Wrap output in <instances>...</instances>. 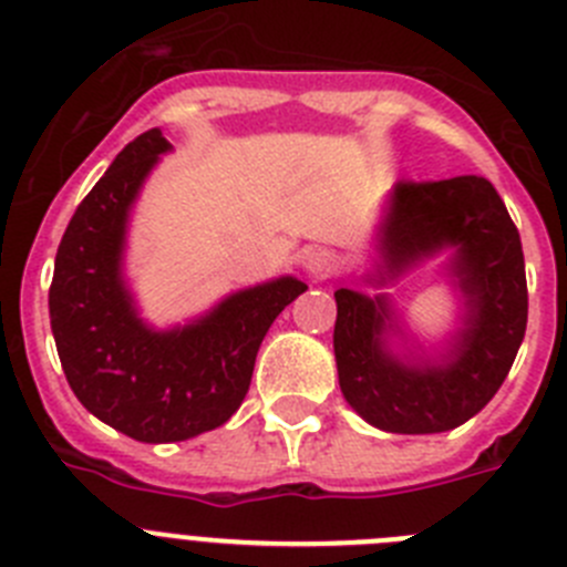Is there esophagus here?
Instances as JSON below:
<instances>
[{
	"label": "esophagus",
	"mask_w": 567,
	"mask_h": 567,
	"mask_svg": "<svg viewBox=\"0 0 567 567\" xmlns=\"http://www.w3.org/2000/svg\"><path fill=\"white\" fill-rule=\"evenodd\" d=\"M303 267L315 280H326L340 269V258L331 249H311L309 256L303 258Z\"/></svg>",
	"instance_id": "1"
}]
</instances>
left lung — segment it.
Listing matches in <instances>:
<instances>
[{
  "instance_id": "obj_1",
  "label": "left lung",
  "mask_w": 567,
  "mask_h": 567,
  "mask_svg": "<svg viewBox=\"0 0 567 567\" xmlns=\"http://www.w3.org/2000/svg\"><path fill=\"white\" fill-rule=\"evenodd\" d=\"M453 244L455 275L470 298V320L453 362L413 368L382 348L385 298L337 289L334 357L342 396L388 433H444L484 410L512 368L528 320L520 233L484 176L402 179L382 227L388 272Z\"/></svg>"
}]
</instances>
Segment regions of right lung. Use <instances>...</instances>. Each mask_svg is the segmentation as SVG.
<instances>
[{"label":"right lung","mask_w":567,"mask_h":567,"mask_svg":"<svg viewBox=\"0 0 567 567\" xmlns=\"http://www.w3.org/2000/svg\"><path fill=\"white\" fill-rule=\"evenodd\" d=\"M168 152L159 128L123 148L83 196L55 252L50 323L78 402L134 441L165 444L219 427L249 391L272 320L306 284L280 278L227 298L188 329H145L121 280L126 216Z\"/></svg>","instance_id":"add662e5"}]
</instances>
